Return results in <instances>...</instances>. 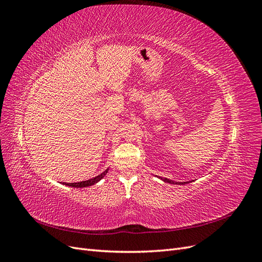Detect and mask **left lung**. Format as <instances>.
Here are the masks:
<instances>
[{
  "mask_svg": "<svg viewBox=\"0 0 262 262\" xmlns=\"http://www.w3.org/2000/svg\"><path fill=\"white\" fill-rule=\"evenodd\" d=\"M158 178L163 180L164 182H168V184H172V185H185L186 184V182L182 184V182H177V181H173V180H170V179H167V178H163V177H158ZM187 184H188V181H187Z\"/></svg>",
  "mask_w": 262,
  "mask_h": 262,
  "instance_id": "8db88e82",
  "label": "left lung"
}]
</instances>
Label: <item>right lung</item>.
Returning <instances> with one entry per match:
<instances>
[{
  "instance_id": "add662e5",
  "label": "right lung",
  "mask_w": 262,
  "mask_h": 262,
  "mask_svg": "<svg viewBox=\"0 0 262 262\" xmlns=\"http://www.w3.org/2000/svg\"><path fill=\"white\" fill-rule=\"evenodd\" d=\"M108 170H109V168H107L104 172H101L100 175H98V176H96V177H94V178H92V179H89V180L80 181V182H69V184H68V182H63V185L69 186V187H73V188L91 187V186H93V185H95V184H97L98 181H100L102 178H104V177L107 175Z\"/></svg>"
}]
</instances>
